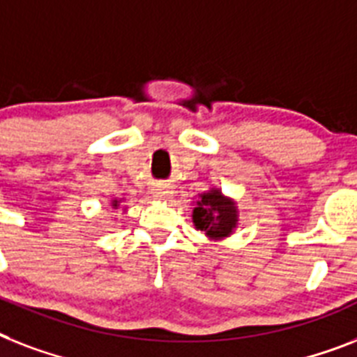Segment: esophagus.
<instances>
[{
    "mask_svg": "<svg viewBox=\"0 0 357 357\" xmlns=\"http://www.w3.org/2000/svg\"><path fill=\"white\" fill-rule=\"evenodd\" d=\"M151 192H153V196H155L157 200H165V198H168V196L172 195V190L168 189L167 185H157Z\"/></svg>",
    "mask_w": 357,
    "mask_h": 357,
    "instance_id": "34e87169",
    "label": "esophagus"
}]
</instances>
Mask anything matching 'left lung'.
Listing matches in <instances>:
<instances>
[{
  "instance_id": "1",
  "label": "left lung",
  "mask_w": 357,
  "mask_h": 357,
  "mask_svg": "<svg viewBox=\"0 0 357 357\" xmlns=\"http://www.w3.org/2000/svg\"><path fill=\"white\" fill-rule=\"evenodd\" d=\"M195 226L206 231L209 237L220 238L231 234L237 222V211L234 204L226 200L218 190L204 192L198 200V206L192 211Z\"/></svg>"
}]
</instances>
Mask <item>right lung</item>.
<instances>
[{"mask_svg": "<svg viewBox=\"0 0 357 357\" xmlns=\"http://www.w3.org/2000/svg\"><path fill=\"white\" fill-rule=\"evenodd\" d=\"M116 204H119V202H116V200H114V202H113V206H114V207H116Z\"/></svg>", "mask_w": 357, "mask_h": 357, "instance_id": "obj_1", "label": "right lung"}]
</instances>
